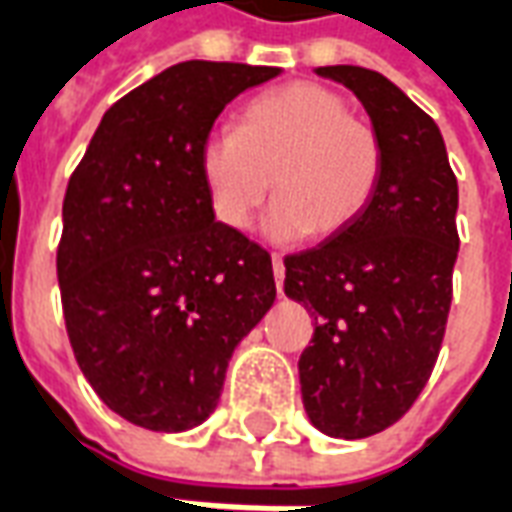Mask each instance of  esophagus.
<instances>
[{"instance_id":"obj_1","label":"esophagus","mask_w":512,"mask_h":512,"mask_svg":"<svg viewBox=\"0 0 512 512\" xmlns=\"http://www.w3.org/2000/svg\"><path fill=\"white\" fill-rule=\"evenodd\" d=\"M271 268H274V279H277V290L282 293V277H285V263H282V257L274 255L271 257Z\"/></svg>"}]
</instances>
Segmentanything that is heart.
Returning a JSON list of instances; mask_svg holds the SVG:
<instances>
[{"instance_id": "b5f03b06", "label": "heart", "mask_w": 512, "mask_h": 512, "mask_svg": "<svg viewBox=\"0 0 512 512\" xmlns=\"http://www.w3.org/2000/svg\"><path fill=\"white\" fill-rule=\"evenodd\" d=\"M200 175L213 216L246 230L271 191L266 216L277 241L332 238L373 202L384 175V142L348 98L315 82L266 90L238 112L235 131H213L200 145Z\"/></svg>"}]
</instances>
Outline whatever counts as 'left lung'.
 <instances>
[{"label":"left lung","instance_id":"obj_1","mask_svg":"<svg viewBox=\"0 0 512 512\" xmlns=\"http://www.w3.org/2000/svg\"><path fill=\"white\" fill-rule=\"evenodd\" d=\"M318 76L362 101L384 142L367 211L321 246L285 257V293L315 318L301 400L334 439L381 433L414 406L439 356L458 257V180L439 126L400 87L359 65Z\"/></svg>","mask_w":512,"mask_h":512}]
</instances>
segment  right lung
<instances>
[{
  "label": "right lung",
  "mask_w": 512,
  "mask_h": 512,
  "mask_svg": "<svg viewBox=\"0 0 512 512\" xmlns=\"http://www.w3.org/2000/svg\"><path fill=\"white\" fill-rule=\"evenodd\" d=\"M279 73L172 65L106 112L68 180L65 329L98 397L139 428L178 433L211 417L235 345L277 299L271 255L216 222L200 145L235 95Z\"/></svg>",
  "instance_id": "right-lung-1"
}]
</instances>
